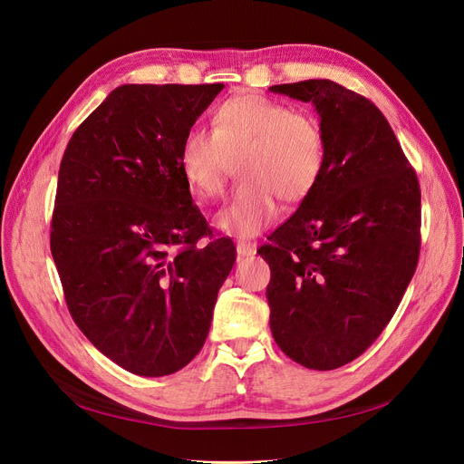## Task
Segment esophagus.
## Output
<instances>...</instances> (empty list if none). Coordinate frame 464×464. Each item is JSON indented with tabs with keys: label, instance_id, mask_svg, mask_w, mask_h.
<instances>
[{
	"label": "esophagus",
	"instance_id": "obj_1",
	"mask_svg": "<svg viewBox=\"0 0 464 464\" xmlns=\"http://www.w3.org/2000/svg\"><path fill=\"white\" fill-rule=\"evenodd\" d=\"M256 252H257L256 242H246V240H238V242H237V254H238L240 257L254 256Z\"/></svg>",
	"mask_w": 464,
	"mask_h": 464
}]
</instances>
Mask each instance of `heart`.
<instances>
[{
	"label": "heart",
	"instance_id": "heart-1",
	"mask_svg": "<svg viewBox=\"0 0 464 464\" xmlns=\"http://www.w3.org/2000/svg\"><path fill=\"white\" fill-rule=\"evenodd\" d=\"M240 184L218 210L214 224L226 233L252 237L278 216V200L301 203L325 169L320 121L257 93L229 97L212 114V133L189 130L179 150L180 173L199 199L222 193L229 161Z\"/></svg>",
	"mask_w": 464,
	"mask_h": 464
}]
</instances>
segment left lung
<instances>
[{
	"label": "left lung",
	"instance_id": "8db88e82",
	"mask_svg": "<svg viewBox=\"0 0 464 464\" xmlns=\"http://www.w3.org/2000/svg\"><path fill=\"white\" fill-rule=\"evenodd\" d=\"M271 92L312 103L325 169L297 212L257 254L280 350L314 371L357 359L382 334L416 273L421 191L380 109L327 79Z\"/></svg>",
	"mask_w": 464,
	"mask_h": 464
}]
</instances>
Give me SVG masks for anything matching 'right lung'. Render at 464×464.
<instances>
[{
  "label": "right lung",
  "instance_id": "obj_1",
  "mask_svg": "<svg viewBox=\"0 0 464 464\" xmlns=\"http://www.w3.org/2000/svg\"><path fill=\"white\" fill-rule=\"evenodd\" d=\"M222 88L118 86L60 163L51 252L69 314L97 350L139 376L173 374L201 352L237 259L179 167L184 135Z\"/></svg>",
  "mask_w": 464,
  "mask_h": 464
}]
</instances>
